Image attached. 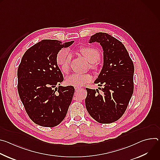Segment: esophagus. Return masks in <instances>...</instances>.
I'll use <instances>...</instances> for the list:
<instances>
[{
  "label": "esophagus",
  "instance_id": "esophagus-1",
  "mask_svg": "<svg viewBox=\"0 0 160 160\" xmlns=\"http://www.w3.org/2000/svg\"><path fill=\"white\" fill-rule=\"evenodd\" d=\"M81 88L82 87H78V86H76V87H75V89L77 90H80V89H81Z\"/></svg>",
  "mask_w": 160,
  "mask_h": 160
}]
</instances>
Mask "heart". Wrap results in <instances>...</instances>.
<instances>
[{
  "label": "heart",
  "instance_id": "heart-1",
  "mask_svg": "<svg viewBox=\"0 0 160 160\" xmlns=\"http://www.w3.org/2000/svg\"><path fill=\"white\" fill-rule=\"evenodd\" d=\"M82 54L90 63L97 62L100 58L99 51L94 48L83 47L80 49ZM71 60V56L67 49H61L56 55V62L59 66L61 70L64 73L69 70V64ZM92 80V76L90 74L73 73L66 79L68 85L72 86H82Z\"/></svg>",
  "mask_w": 160,
  "mask_h": 160
}]
</instances>
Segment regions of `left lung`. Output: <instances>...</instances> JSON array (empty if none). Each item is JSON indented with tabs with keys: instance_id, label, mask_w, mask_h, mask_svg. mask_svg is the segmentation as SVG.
<instances>
[{
	"instance_id": "1",
	"label": "left lung",
	"mask_w": 160,
	"mask_h": 160,
	"mask_svg": "<svg viewBox=\"0 0 160 160\" xmlns=\"http://www.w3.org/2000/svg\"><path fill=\"white\" fill-rule=\"evenodd\" d=\"M98 42L103 50V66L94 82L99 90L86 88L85 106L89 115L101 123H111L125 112L133 92L134 66L124 45L106 33L90 37L89 43Z\"/></svg>"
}]
</instances>
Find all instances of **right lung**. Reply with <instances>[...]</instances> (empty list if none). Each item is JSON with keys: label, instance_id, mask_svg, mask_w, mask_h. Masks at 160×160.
I'll return each mask as SVG.
<instances>
[{"label": "right lung", "instance_id": "add662e5", "mask_svg": "<svg viewBox=\"0 0 160 160\" xmlns=\"http://www.w3.org/2000/svg\"><path fill=\"white\" fill-rule=\"evenodd\" d=\"M73 42L43 40L22 57L18 70V94L28 115L38 125L57 126L66 115L75 88L71 85H60L64 78L56 55ZM57 85L60 86L56 88Z\"/></svg>", "mask_w": 160, "mask_h": 160}]
</instances>
